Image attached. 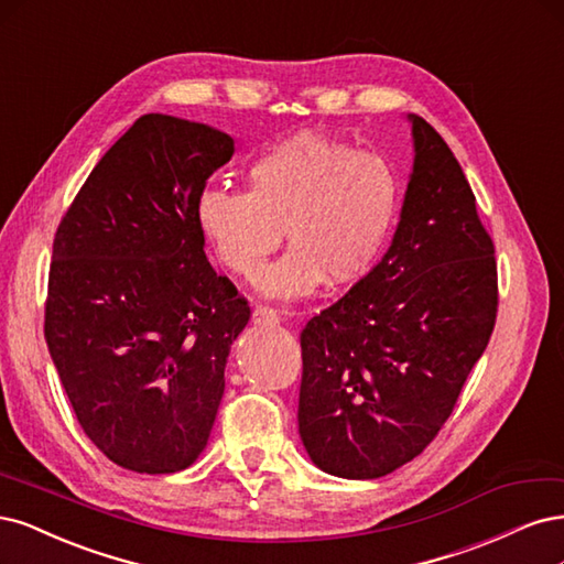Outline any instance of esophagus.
I'll list each match as a JSON object with an SVG mask.
<instances>
[{"instance_id": "esophagus-1", "label": "esophagus", "mask_w": 564, "mask_h": 564, "mask_svg": "<svg viewBox=\"0 0 564 564\" xmlns=\"http://www.w3.org/2000/svg\"><path fill=\"white\" fill-rule=\"evenodd\" d=\"M279 314L276 308H271L267 304H258L256 308H252V323L258 325H267V328H274V325H279Z\"/></svg>"}]
</instances>
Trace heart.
I'll use <instances>...</instances> for the list:
<instances>
[{"label":"heart","instance_id":"obj_1","mask_svg":"<svg viewBox=\"0 0 564 564\" xmlns=\"http://www.w3.org/2000/svg\"><path fill=\"white\" fill-rule=\"evenodd\" d=\"M398 215L401 180L391 163L318 133H297L260 154L246 173V192L217 187L196 202L215 258L241 279L256 276L285 236L290 252L260 279L274 297L366 279Z\"/></svg>","mask_w":564,"mask_h":564}]
</instances>
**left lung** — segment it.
<instances>
[{"label":"left lung","mask_w":564,"mask_h":564,"mask_svg":"<svg viewBox=\"0 0 564 564\" xmlns=\"http://www.w3.org/2000/svg\"><path fill=\"white\" fill-rule=\"evenodd\" d=\"M410 119L414 166L389 252L300 335L302 443L351 480L420 457L497 323L495 243L476 196L441 133Z\"/></svg>","instance_id":"1"}]
</instances>
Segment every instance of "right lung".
<instances>
[{"instance_id":"right-lung-1","label":"right lung","mask_w":564,"mask_h":564,"mask_svg":"<svg viewBox=\"0 0 564 564\" xmlns=\"http://www.w3.org/2000/svg\"><path fill=\"white\" fill-rule=\"evenodd\" d=\"M234 154L204 123L144 115L90 171L53 239L44 337L84 433L135 474L204 452L250 306L204 252L196 202Z\"/></svg>"}]
</instances>
